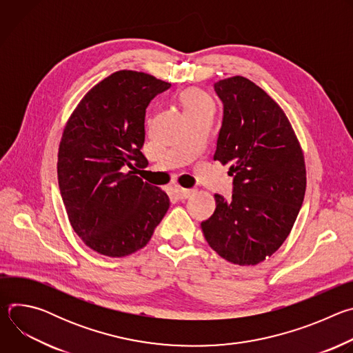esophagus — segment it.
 <instances>
[{
	"label": "esophagus",
	"mask_w": 353,
	"mask_h": 353,
	"mask_svg": "<svg viewBox=\"0 0 353 353\" xmlns=\"http://www.w3.org/2000/svg\"><path fill=\"white\" fill-rule=\"evenodd\" d=\"M173 190H174V194L179 199H185L192 194V190H187V188H183V187H179V185H176Z\"/></svg>",
	"instance_id": "obj_1"
}]
</instances>
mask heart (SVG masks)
<instances>
[{
	"mask_svg": "<svg viewBox=\"0 0 353 353\" xmlns=\"http://www.w3.org/2000/svg\"><path fill=\"white\" fill-rule=\"evenodd\" d=\"M180 102L187 116L211 112L214 110L211 99L199 89H187L180 94Z\"/></svg>",
	"mask_w": 353,
	"mask_h": 353,
	"instance_id": "1",
	"label": "heart"
}]
</instances>
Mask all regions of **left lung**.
<instances>
[{
    "instance_id": "1",
    "label": "left lung",
    "mask_w": 353,
    "mask_h": 353,
    "mask_svg": "<svg viewBox=\"0 0 353 353\" xmlns=\"http://www.w3.org/2000/svg\"><path fill=\"white\" fill-rule=\"evenodd\" d=\"M223 120L214 159L229 165L232 199L201 223L212 250L236 265L271 257L289 236L306 192L303 150L275 100L244 77L218 81Z\"/></svg>"
}]
</instances>
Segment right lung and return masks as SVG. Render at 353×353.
<instances>
[{
    "mask_svg": "<svg viewBox=\"0 0 353 353\" xmlns=\"http://www.w3.org/2000/svg\"><path fill=\"white\" fill-rule=\"evenodd\" d=\"M169 88L145 72L117 71L94 85L67 121L60 192L72 229L99 254L141 250L169 210L168 194L135 176L148 165L141 152L146 108Z\"/></svg>",
    "mask_w": 353,
    "mask_h": 353,
    "instance_id": "right-lung-1",
    "label": "right lung"
}]
</instances>
